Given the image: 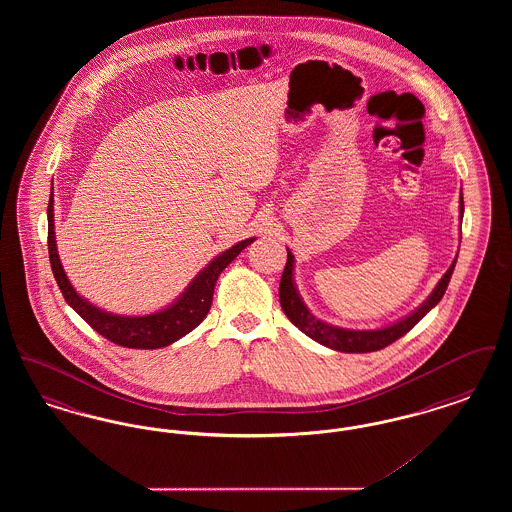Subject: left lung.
I'll return each mask as SVG.
<instances>
[{
    "instance_id": "8db88e82",
    "label": "left lung",
    "mask_w": 512,
    "mask_h": 512,
    "mask_svg": "<svg viewBox=\"0 0 512 512\" xmlns=\"http://www.w3.org/2000/svg\"><path fill=\"white\" fill-rule=\"evenodd\" d=\"M459 203H461L459 209H461V219H463V194H461ZM455 265H457V257L451 263V267L447 268V272L439 278L434 292L430 293L426 297V301H422L407 317L399 318L388 326L374 328V330H351V328H341V326H334L330 322H324L311 313V309L305 305L303 297L299 295V290L295 286V278H293L295 259H293L292 251L288 249V261H286V268L282 272L280 290H278L280 305H282V311L286 313V317L290 318L303 334H307L311 340L318 341L324 347H330V349L341 351V353L380 351L393 341L399 340L401 336H405L420 318L426 317V313H430L438 305L439 299L443 297V293L449 286Z\"/></svg>"
}]
</instances>
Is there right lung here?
Here are the masks:
<instances>
[{
  "mask_svg": "<svg viewBox=\"0 0 512 512\" xmlns=\"http://www.w3.org/2000/svg\"><path fill=\"white\" fill-rule=\"evenodd\" d=\"M253 242H255V238H247V240L232 245L230 249L222 251L207 267L201 268L195 274L194 280L186 286L184 292L180 293L167 307H163L155 313L142 315V317L107 313L96 305H92L80 293H76L71 280L67 278L65 270H63L59 253H57V242H55L53 188H51L48 205V249L49 263H51L53 276L57 280V286L63 293L65 301L98 334L117 345H122V347L159 349V347H167L174 341L184 338L186 334H190L195 326H199L201 320L207 317V313L211 309L215 284L219 280L220 272L228 267L247 245L253 244Z\"/></svg>",
  "mask_w": 512,
  "mask_h": 512,
  "instance_id": "right-lung-1",
  "label": "right lung"
}]
</instances>
